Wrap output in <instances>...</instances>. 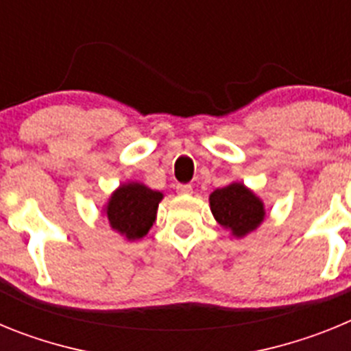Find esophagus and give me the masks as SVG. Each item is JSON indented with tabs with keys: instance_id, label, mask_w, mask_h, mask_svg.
<instances>
[{
	"instance_id": "esophagus-1",
	"label": "esophagus",
	"mask_w": 351,
	"mask_h": 351,
	"mask_svg": "<svg viewBox=\"0 0 351 351\" xmlns=\"http://www.w3.org/2000/svg\"><path fill=\"white\" fill-rule=\"evenodd\" d=\"M176 191H178L179 195H191L193 193V188H191L190 184H178L176 186Z\"/></svg>"
}]
</instances>
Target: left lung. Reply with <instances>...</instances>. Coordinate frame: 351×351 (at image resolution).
Wrapping results in <instances>:
<instances>
[{
	"label": "left lung",
	"mask_w": 351,
	"mask_h": 351,
	"mask_svg": "<svg viewBox=\"0 0 351 351\" xmlns=\"http://www.w3.org/2000/svg\"><path fill=\"white\" fill-rule=\"evenodd\" d=\"M209 206L214 219L237 239L255 232L265 219V204L244 182H230L209 195Z\"/></svg>",
	"instance_id": "obj_1"
}]
</instances>
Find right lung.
Returning <instances> with one entry per match:
<instances>
[{
  "label": "right lung",
  "mask_w": 351,
  "mask_h": 351,
  "mask_svg": "<svg viewBox=\"0 0 351 351\" xmlns=\"http://www.w3.org/2000/svg\"><path fill=\"white\" fill-rule=\"evenodd\" d=\"M163 193L151 190L144 182H123L110 193L104 206V216L114 232L126 241H138L156 221L158 206Z\"/></svg>",
  "instance_id": "right-lung-1"
}]
</instances>
